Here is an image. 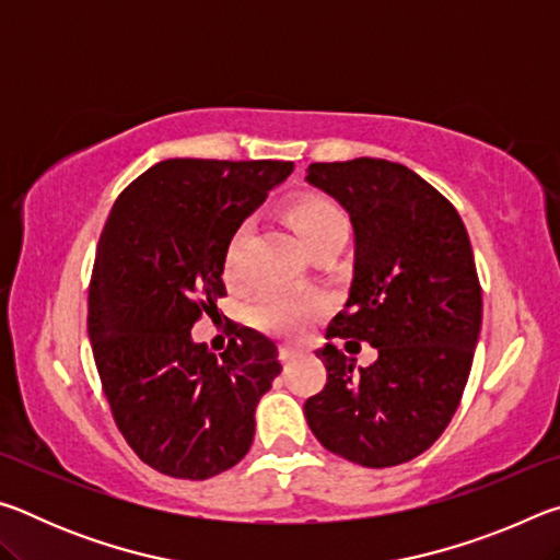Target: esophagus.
Segmentation results:
<instances>
[{
	"mask_svg": "<svg viewBox=\"0 0 560 560\" xmlns=\"http://www.w3.org/2000/svg\"><path fill=\"white\" fill-rule=\"evenodd\" d=\"M299 355H303V350L301 348H293V346H281V350H279V358H281L283 365L293 363V360H296Z\"/></svg>",
	"mask_w": 560,
	"mask_h": 560,
	"instance_id": "34e87169",
	"label": "esophagus"
}]
</instances>
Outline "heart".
<instances>
[{
  "instance_id": "obj_1",
  "label": "heart",
  "mask_w": 560,
  "mask_h": 560,
  "mask_svg": "<svg viewBox=\"0 0 560 560\" xmlns=\"http://www.w3.org/2000/svg\"><path fill=\"white\" fill-rule=\"evenodd\" d=\"M283 220H287L293 232L299 234L303 246L314 254L318 249H338L346 242L350 232L348 212L340 207L334 197L324 192H306L293 195L283 205ZM244 232H234L230 244L224 249V279L236 277V261H240ZM320 311V301L316 296H299V293L287 291H267L261 293L254 303L249 316L254 324L271 334H293L301 326H306Z\"/></svg>"
}]
</instances>
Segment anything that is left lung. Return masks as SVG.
<instances>
[{
    "label": "left lung",
    "instance_id": "8db88e82",
    "mask_svg": "<svg viewBox=\"0 0 560 560\" xmlns=\"http://www.w3.org/2000/svg\"><path fill=\"white\" fill-rule=\"evenodd\" d=\"M308 183L346 207L355 277L316 350L326 385L303 405L328 452L383 469L430 450L457 412L481 328V287L454 205L410 167L381 158L308 165ZM336 337L378 348L352 371Z\"/></svg>",
    "mask_w": 560,
    "mask_h": 560
}]
</instances>
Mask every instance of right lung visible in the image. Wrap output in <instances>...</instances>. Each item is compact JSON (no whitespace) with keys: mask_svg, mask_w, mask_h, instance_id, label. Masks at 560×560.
Wrapping results in <instances>:
<instances>
[{"mask_svg":"<svg viewBox=\"0 0 560 560\" xmlns=\"http://www.w3.org/2000/svg\"><path fill=\"white\" fill-rule=\"evenodd\" d=\"M291 170L163 160L122 189L103 224L89 287L93 360L120 434L167 477H217L252 447L254 410L281 373L277 346L234 324L214 355L189 330L226 296L232 234Z\"/></svg>","mask_w":560,"mask_h":560,"instance_id":"obj_1","label":"right lung"}]
</instances>
